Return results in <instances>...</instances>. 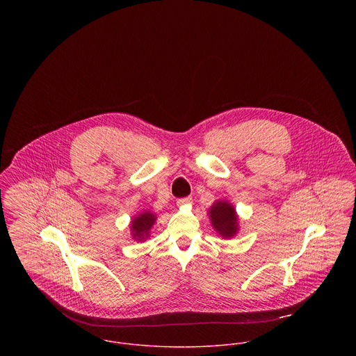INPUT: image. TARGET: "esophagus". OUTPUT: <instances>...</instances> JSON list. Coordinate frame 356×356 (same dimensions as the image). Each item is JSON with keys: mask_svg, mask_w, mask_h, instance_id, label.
Returning <instances> with one entry per match:
<instances>
[{"mask_svg": "<svg viewBox=\"0 0 356 356\" xmlns=\"http://www.w3.org/2000/svg\"><path fill=\"white\" fill-rule=\"evenodd\" d=\"M191 203H192V199H191V197H184V199H179V200H177V204H178L179 207H184V205H189Z\"/></svg>", "mask_w": 356, "mask_h": 356, "instance_id": "1", "label": "esophagus"}]
</instances>
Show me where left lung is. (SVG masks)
<instances>
[{
    "mask_svg": "<svg viewBox=\"0 0 356 356\" xmlns=\"http://www.w3.org/2000/svg\"><path fill=\"white\" fill-rule=\"evenodd\" d=\"M208 216L213 230L222 238H233L238 230V215L234 205L227 200H216L208 208Z\"/></svg>",
    "mask_w": 356,
    "mask_h": 356,
    "instance_id": "left-lung-1",
    "label": "left lung"
}]
</instances>
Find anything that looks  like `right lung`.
I'll return each mask as SVG.
<instances>
[{
	"mask_svg": "<svg viewBox=\"0 0 356 356\" xmlns=\"http://www.w3.org/2000/svg\"><path fill=\"white\" fill-rule=\"evenodd\" d=\"M156 219H157L156 213H153L152 211H147V209H144L138 215L133 216L130 220V226H129L131 238L138 243L147 241V238L151 234V230H152V226L154 225Z\"/></svg>",
	"mask_w": 356,
	"mask_h": 356,
	"instance_id": "obj_1",
	"label": "right lung"
}]
</instances>
